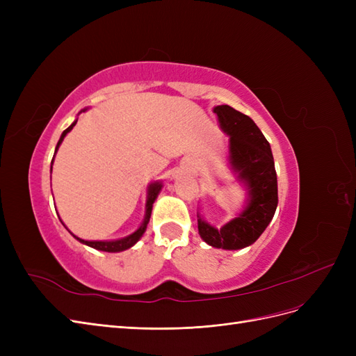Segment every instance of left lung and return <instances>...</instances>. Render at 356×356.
Masks as SVG:
<instances>
[{"label": "left lung", "mask_w": 356, "mask_h": 356, "mask_svg": "<svg viewBox=\"0 0 356 356\" xmlns=\"http://www.w3.org/2000/svg\"><path fill=\"white\" fill-rule=\"evenodd\" d=\"M222 131L230 135V161L250 190L246 209L221 229L197 220L200 238L213 248L241 250L254 243L277 207V178L270 145L251 117L229 105L215 106Z\"/></svg>", "instance_id": "left-lung-1"}]
</instances>
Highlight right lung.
<instances>
[{
	"label": "right lung",
	"mask_w": 356,
	"mask_h": 356,
	"mask_svg": "<svg viewBox=\"0 0 356 356\" xmlns=\"http://www.w3.org/2000/svg\"><path fill=\"white\" fill-rule=\"evenodd\" d=\"M75 123H77V122H74L68 129H65V131H63V134H62V136H60V139H59V143H58V145H56V152H58V148H59L60 143L63 141V138H65V135L75 126ZM160 188H161L160 182H154V184L149 186V188H148V200H147V212H145L144 222L141 224V227H139L135 233H132L131 236H127V238H123V239H120V241H110V242H98V241H93V242H92V241H83V239H79V238H77V239H79L81 243H84V245H89V246L95 248V250L105 251V252H120V251L127 250V248L134 246L139 239H141V236L144 234V232H145V229H147V224H148V221H149V217H152L153 203H154V200H156V197H157V195H159ZM74 238H75V236H74Z\"/></svg>",
	"instance_id": "add662e5"
}]
</instances>
